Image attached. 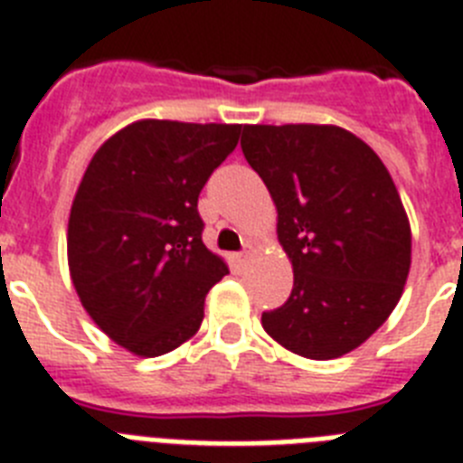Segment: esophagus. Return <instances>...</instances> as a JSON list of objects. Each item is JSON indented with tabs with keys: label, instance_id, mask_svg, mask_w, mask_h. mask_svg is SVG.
<instances>
[{
	"label": "esophagus",
	"instance_id": "esophagus-1",
	"mask_svg": "<svg viewBox=\"0 0 463 463\" xmlns=\"http://www.w3.org/2000/svg\"><path fill=\"white\" fill-rule=\"evenodd\" d=\"M248 258H250V253H248V250H243V253L236 255V262H239V265H243V262H248Z\"/></svg>",
	"mask_w": 463,
	"mask_h": 463
}]
</instances>
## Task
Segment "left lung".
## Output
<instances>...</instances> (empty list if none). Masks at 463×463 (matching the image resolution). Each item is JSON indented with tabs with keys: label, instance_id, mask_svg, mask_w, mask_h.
Wrapping results in <instances>:
<instances>
[{
	"label": "left lung",
	"instance_id": "8db88e82",
	"mask_svg": "<svg viewBox=\"0 0 463 463\" xmlns=\"http://www.w3.org/2000/svg\"><path fill=\"white\" fill-rule=\"evenodd\" d=\"M241 148L277 205L293 291L262 312L279 345L335 360L391 317L411 265V229L372 148L335 125H246Z\"/></svg>",
	"mask_w": 463,
	"mask_h": 463
}]
</instances>
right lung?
<instances>
[{
	"label": "right lung",
	"mask_w": 463,
	"mask_h": 463,
	"mask_svg": "<svg viewBox=\"0 0 463 463\" xmlns=\"http://www.w3.org/2000/svg\"><path fill=\"white\" fill-rule=\"evenodd\" d=\"M241 125L139 120L103 141L68 220L80 303L110 341L139 357L179 347L229 274L203 243L198 194L239 144Z\"/></svg>",
	"instance_id": "add662e5"
}]
</instances>
